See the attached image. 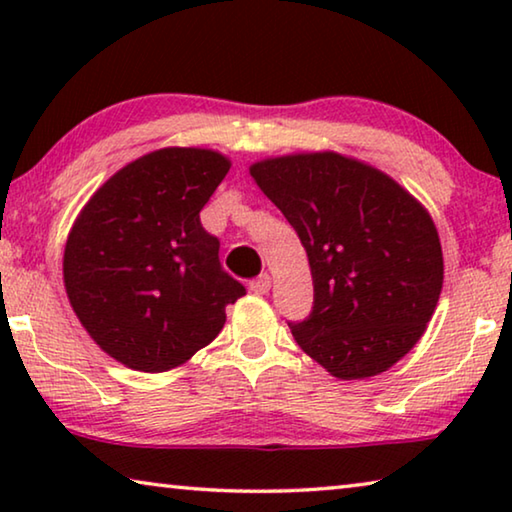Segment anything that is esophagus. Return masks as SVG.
<instances>
[{"mask_svg":"<svg viewBox=\"0 0 512 512\" xmlns=\"http://www.w3.org/2000/svg\"><path fill=\"white\" fill-rule=\"evenodd\" d=\"M248 289L257 293V296H264V293H268V289H271V275H259L255 277V280L248 282Z\"/></svg>","mask_w":512,"mask_h":512,"instance_id":"esophagus-1","label":"esophagus"}]
</instances>
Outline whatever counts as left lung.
I'll use <instances>...</instances> for the list:
<instances>
[{
  "mask_svg": "<svg viewBox=\"0 0 512 512\" xmlns=\"http://www.w3.org/2000/svg\"><path fill=\"white\" fill-rule=\"evenodd\" d=\"M307 250L314 307L289 323L311 359L339 379L372 377L409 352L443 289L431 216L368 164L305 153L250 167Z\"/></svg>",
  "mask_w": 512,
  "mask_h": 512,
  "instance_id": "8db88e82",
  "label": "left lung"
}]
</instances>
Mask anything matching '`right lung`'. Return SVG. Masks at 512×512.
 I'll list each match as a JSON object with an SVG mask.
<instances>
[{"instance_id": "right-lung-1", "label": "right lung", "mask_w": 512, "mask_h": 512, "mask_svg": "<svg viewBox=\"0 0 512 512\" xmlns=\"http://www.w3.org/2000/svg\"><path fill=\"white\" fill-rule=\"evenodd\" d=\"M230 162L162 149L117 171L76 219L63 275L69 302L112 359L142 372L185 363L216 339L246 287L223 271L201 210Z\"/></svg>"}]
</instances>
